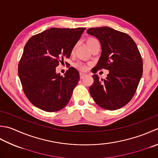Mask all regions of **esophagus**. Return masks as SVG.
Wrapping results in <instances>:
<instances>
[{"label": "esophagus", "instance_id": "1", "mask_svg": "<svg viewBox=\"0 0 158 158\" xmlns=\"http://www.w3.org/2000/svg\"><path fill=\"white\" fill-rule=\"evenodd\" d=\"M86 75H87V74H85L84 73H80V78H81V79H83V77H84Z\"/></svg>", "mask_w": 158, "mask_h": 158}]
</instances>
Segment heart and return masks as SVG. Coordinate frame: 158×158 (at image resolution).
<instances>
[{
  "instance_id": "b5f03b06",
  "label": "heart",
  "mask_w": 158,
  "mask_h": 158,
  "mask_svg": "<svg viewBox=\"0 0 158 158\" xmlns=\"http://www.w3.org/2000/svg\"><path fill=\"white\" fill-rule=\"evenodd\" d=\"M97 42H98V40L94 38H88L87 39V41H86V42H87V44L89 48L91 47L94 43ZM74 49H75V47L73 48V51H74ZM76 66L78 68V69H81V70H86V69H87V66H86V65H85V64H83V63H81V62L77 63L76 64Z\"/></svg>"
}]
</instances>
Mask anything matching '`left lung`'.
Listing matches in <instances>:
<instances>
[{"label":"left lung","mask_w":158,"mask_h":158,"mask_svg":"<svg viewBox=\"0 0 158 158\" xmlns=\"http://www.w3.org/2000/svg\"><path fill=\"white\" fill-rule=\"evenodd\" d=\"M87 33L99 40L102 49L92 73L102 69L109 70L106 79L92 75L94 83L89 86V93L103 109H120L131 100L143 75L140 51L130 36L112 28H90Z\"/></svg>","instance_id":"8db88e82"}]
</instances>
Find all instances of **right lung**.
I'll return each instance as SVG.
<instances>
[{
    "instance_id": "add662e5",
    "label": "right lung",
    "mask_w": 158,
    "mask_h": 158,
    "mask_svg": "<svg viewBox=\"0 0 158 158\" xmlns=\"http://www.w3.org/2000/svg\"><path fill=\"white\" fill-rule=\"evenodd\" d=\"M85 28H51L26 43L18 64L23 91L33 106L48 112L64 108L72 97L80 77L70 67L64 76L56 73L59 63L69 58Z\"/></svg>"
}]
</instances>
